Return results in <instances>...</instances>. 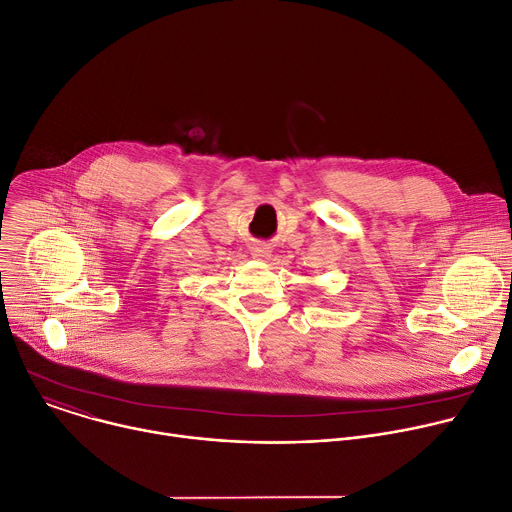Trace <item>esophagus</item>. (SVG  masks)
Returning a JSON list of instances; mask_svg holds the SVG:
<instances>
[{
  "label": "esophagus",
  "mask_w": 512,
  "mask_h": 512,
  "mask_svg": "<svg viewBox=\"0 0 512 512\" xmlns=\"http://www.w3.org/2000/svg\"><path fill=\"white\" fill-rule=\"evenodd\" d=\"M251 255H253L255 259H269V257H271V247H267V245H263V243H257V245L251 247Z\"/></svg>",
  "instance_id": "34e87169"
}]
</instances>
